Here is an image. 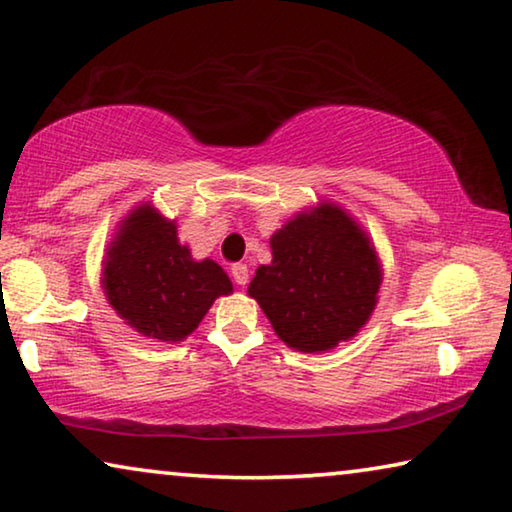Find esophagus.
Returning a JSON list of instances; mask_svg holds the SVG:
<instances>
[{
    "label": "esophagus",
    "instance_id": "obj_1",
    "mask_svg": "<svg viewBox=\"0 0 512 512\" xmlns=\"http://www.w3.org/2000/svg\"><path fill=\"white\" fill-rule=\"evenodd\" d=\"M231 274H233L235 283H240V286H247L249 283V267L245 263H235L231 267Z\"/></svg>",
    "mask_w": 512,
    "mask_h": 512
}]
</instances>
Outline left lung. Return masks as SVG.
Instances as JSON below:
<instances>
[{"instance_id":"8db88e82","label":"left lung","mask_w":512,"mask_h":512,"mask_svg":"<svg viewBox=\"0 0 512 512\" xmlns=\"http://www.w3.org/2000/svg\"><path fill=\"white\" fill-rule=\"evenodd\" d=\"M247 293L288 348L325 352L350 341L377 304L380 258L368 235L334 203L300 212L270 238Z\"/></svg>"}]
</instances>
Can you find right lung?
Returning a JSON list of instances; mask_svg holds the SVG:
<instances>
[{"label": "right lung", "instance_id": "1", "mask_svg": "<svg viewBox=\"0 0 512 512\" xmlns=\"http://www.w3.org/2000/svg\"><path fill=\"white\" fill-rule=\"evenodd\" d=\"M102 288L132 329L157 341H183L219 295L233 293L226 272L210 258L194 261L180 245L176 222L151 203L137 206L109 242Z\"/></svg>", "mask_w": 512, "mask_h": 512}]
</instances>
